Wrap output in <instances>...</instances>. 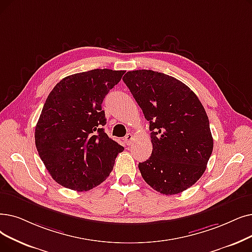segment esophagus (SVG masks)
Here are the masks:
<instances>
[{
  "label": "esophagus",
  "mask_w": 252,
  "mask_h": 252,
  "mask_svg": "<svg viewBox=\"0 0 252 252\" xmlns=\"http://www.w3.org/2000/svg\"><path fill=\"white\" fill-rule=\"evenodd\" d=\"M133 135L132 134H126V136L125 137V139H124V141H125V143H126V145H130V144H132L133 143Z\"/></svg>",
  "instance_id": "1"
}]
</instances>
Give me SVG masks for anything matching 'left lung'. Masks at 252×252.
Masks as SVG:
<instances>
[{
  "label": "left lung",
  "mask_w": 252,
  "mask_h": 252,
  "mask_svg": "<svg viewBox=\"0 0 252 252\" xmlns=\"http://www.w3.org/2000/svg\"><path fill=\"white\" fill-rule=\"evenodd\" d=\"M123 80L151 130V157L139 162L142 177L162 194L188 189L202 177L213 150L199 97L178 79L156 71H129Z\"/></svg>",
  "instance_id": "1"
}]
</instances>
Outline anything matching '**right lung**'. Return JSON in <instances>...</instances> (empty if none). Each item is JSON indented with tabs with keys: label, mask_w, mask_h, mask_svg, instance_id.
Listing matches in <instances>:
<instances>
[{
	"label": "right lung",
	"mask_w": 252,
	"mask_h": 252,
	"mask_svg": "<svg viewBox=\"0 0 252 252\" xmlns=\"http://www.w3.org/2000/svg\"><path fill=\"white\" fill-rule=\"evenodd\" d=\"M125 71L94 69L62 79L48 94L35 129L42 161L62 187L87 191L113 170L124 147L104 132L102 103Z\"/></svg>",
	"instance_id": "1"
}]
</instances>
